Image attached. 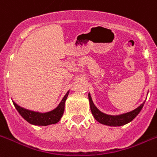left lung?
I'll list each match as a JSON object with an SVG mask.
<instances>
[{
	"instance_id": "1",
	"label": "left lung",
	"mask_w": 157,
	"mask_h": 157,
	"mask_svg": "<svg viewBox=\"0 0 157 157\" xmlns=\"http://www.w3.org/2000/svg\"><path fill=\"white\" fill-rule=\"evenodd\" d=\"M89 101H90V109H91L92 114L94 115V118L98 123L106 125V126H110V127H120V126H123V125L132 122L140 112L145 102L144 101L136 109H133L132 111L127 112V113H125V114H119V115H109V114H106L100 111L96 107V105H94V101L92 100L91 95H90V93H89Z\"/></svg>"
}]
</instances>
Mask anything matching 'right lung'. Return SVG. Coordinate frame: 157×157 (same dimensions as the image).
<instances>
[{"label":"right lung","instance_id":"1","mask_svg":"<svg viewBox=\"0 0 157 157\" xmlns=\"http://www.w3.org/2000/svg\"><path fill=\"white\" fill-rule=\"evenodd\" d=\"M68 94H69V90L64 95V97L61 100L59 104L57 105L56 108H55L51 111L45 112V113L33 111V110L25 109V108L17 105L13 101V103L19 114H21V117L25 121H27L29 123L32 125H36V126H48V125L57 123L60 120V118L63 116V111H64V105H65L66 99L68 96Z\"/></svg>","mask_w":157,"mask_h":157}]
</instances>
